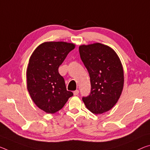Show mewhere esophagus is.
Listing matches in <instances>:
<instances>
[{
    "instance_id": "1",
    "label": "esophagus",
    "mask_w": 150,
    "mask_h": 150,
    "mask_svg": "<svg viewBox=\"0 0 150 150\" xmlns=\"http://www.w3.org/2000/svg\"><path fill=\"white\" fill-rule=\"evenodd\" d=\"M79 90H75V91H73V94H74V96H77L78 94H79Z\"/></svg>"
}]
</instances>
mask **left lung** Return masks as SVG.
I'll list each match as a JSON object with an SVG mask.
<instances>
[{"label":"left lung","mask_w":150,"mask_h":150,"mask_svg":"<svg viewBox=\"0 0 150 150\" xmlns=\"http://www.w3.org/2000/svg\"><path fill=\"white\" fill-rule=\"evenodd\" d=\"M79 51L91 86L89 96L82 100L93 113H105L117 103L123 91L124 75L120 59L110 47L99 42L80 45Z\"/></svg>","instance_id":"left-lung-1"}]
</instances>
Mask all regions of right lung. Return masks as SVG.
I'll return each instance as SVG.
<instances>
[{
  "mask_svg": "<svg viewBox=\"0 0 150 150\" xmlns=\"http://www.w3.org/2000/svg\"><path fill=\"white\" fill-rule=\"evenodd\" d=\"M75 45L63 41L45 42L38 46L29 59L27 69V89L38 108L54 113L73 96L67 91L59 67Z\"/></svg>",
  "mask_w": 150,
  "mask_h": 150,
  "instance_id": "add662e5",
  "label": "right lung"
}]
</instances>
